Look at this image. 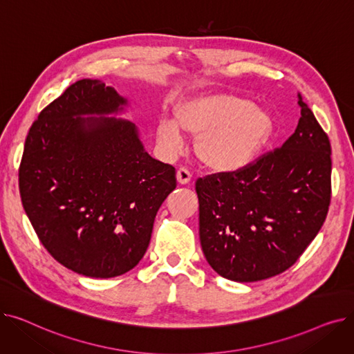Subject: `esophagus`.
<instances>
[{
  "label": "esophagus",
  "mask_w": 354,
  "mask_h": 354,
  "mask_svg": "<svg viewBox=\"0 0 354 354\" xmlns=\"http://www.w3.org/2000/svg\"><path fill=\"white\" fill-rule=\"evenodd\" d=\"M192 178V174L187 169V167H179L176 172V179L180 185H187Z\"/></svg>",
  "instance_id": "34e87169"
}]
</instances>
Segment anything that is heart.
Masks as SVG:
<instances>
[{
	"mask_svg": "<svg viewBox=\"0 0 354 354\" xmlns=\"http://www.w3.org/2000/svg\"><path fill=\"white\" fill-rule=\"evenodd\" d=\"M180 130L194 138L196 153L218 172H235L250 165L270 140L274 120L266 107L230 95L191 97L175 107V122L160 119L156 139L166 155L183 147Z\"/></svg>",
	"mask_w": 354,
	"mask_h": 354,
	"instance_id": "1",
	"label": "heart"
}]
</instances>
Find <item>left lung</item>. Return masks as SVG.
<instances>
[{
	"label": "left lung",
	"instance_id": "obj_1",
	"mask_svg": "<svg viewBox=\"0 0 354 354\" xmlns=\"http://www.w3.org/2000/svg\"><path fill=\"white\" fill-rule=\"evenodd\" d=\"M299 106V124L281 147L195 183L203 255L228 280L252 283L284 272L324 224L331 146L301 95Z\"/></svg>",
	"mask_w": 354,
	"mask_h": 354
}]
</instances>
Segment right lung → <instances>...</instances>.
I'll use <instances>...</instances> for the list:
<instances>
[{
	"label": "right lung",
	"instance_id": "add662e5",
	"mask_svg": "<svg viewBox=\"0 0 354 354\" xmlns=\"http://www.w3.org/2000/svg\"><path fill=\"white\" fill-rule=\"evenodd\" d=\"M127 100L83 79L43 109L24 145L18 187L50 255L93 278L118 277L145 255L176 171L149 155L133 123L104 115ZM97 114L102 118H82Z\"/></svg>",
	"mask_w": 354,
	"mask_h": 354
}]
</instances>
